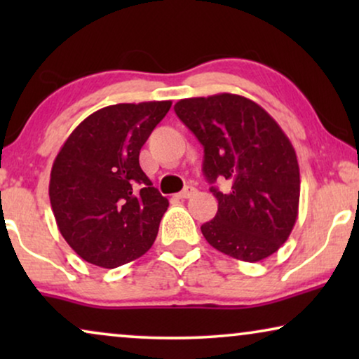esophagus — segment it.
Returning <instances> with one entry per match:
<instances>
[{
  "label": "esophagus",
  "instance_id": "34e87169",
  "mask_svg": "<svg viewBox=\"0 0 359 359\" xmlns=\"http://www.w3.org/2000/svg\"><path fill=\"white\" fill-rule=\"evenodd\" d=\"M196 193V188H193V186H186V188L181 191V193H178L175 196V198H178V199H188V198H191V196H193Z\"/></svg>",
  "mask_w": 359,
  "mask_h": 359
}]
</instances>
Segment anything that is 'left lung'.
<instances>
[{
  "instance_id": "1",
  "label": "left lung",
  "mask_w": 359,
  "mask_h": 359,
  "mask_svg": "<svg viewBox=\"0 0 359 359\" xmlns=\"http://www.w3.org/2000/svg\"><path fill=\"white\" fill-rule=\"evenodd\" d=\"M180 121L204 147L203 173L217 214L201 225L210 247L257 263L278 252L292 232L301 178L294 147L278 122L248 97L220 93L175 104Z\"/></svg>"
}]
</instances>
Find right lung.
Instances as JSON below:
<instances>
[{
    "label": "right lung",
    "instance_id": "1",
    "mask_svg": "<svg viewBox=\"0 0 359 359\" xmlns=\"http://www.w3.org/2000/svg\"><path fill=\"white\" fill-rule=\"evenodd\" d=\"M171 101L114 104L88 116L53 161L48 196L58 230L78 257L117 268L147 253L168 199L140 168V149Z\"/></svg>",
    "mask_w": 359,
    "mask_h": 359
}]
</instances>
